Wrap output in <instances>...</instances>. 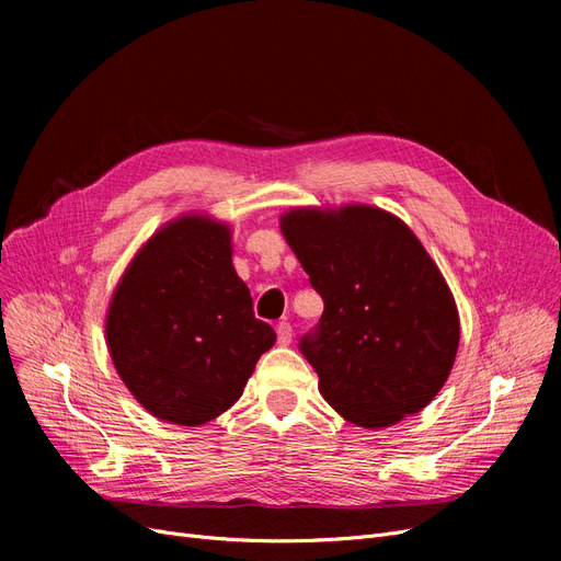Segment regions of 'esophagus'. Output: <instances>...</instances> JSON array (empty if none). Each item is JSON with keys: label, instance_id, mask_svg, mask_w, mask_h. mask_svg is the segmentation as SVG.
I'll list each match as a JSON object with an SVG mask.
<instances>
[{"label": "esophagus", "instance_id": "esophagus-1", "mask_svg": "<svg viewBox=\"0 0 561 561\" xmlns=\"http://www.w3.org/2000/svg\"><path fill=\"white\" fill-rule=\"evenodd\" d=\"M290 341H293V328L288 325V322H279V325H277V343L288 345Z\"/></svg>", "mask_w": 561, "mask_h": 561}]
</instances>
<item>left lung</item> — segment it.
I'll use <instances>...</instances> for the list:
<instances>
[{
	"instance_id": "8db88e82",
	"label": "left lung",
	"mask_w": 561,
	"mask_h": 561,
	"mask_svg": "<svg viewBox=\"0 0 561 561\" xmlns=\"http://www.w3.org/2000/svg\"><path fill=\"white\" fill-rule=\"evenodd\" d=\"M279 225L325 302L300 339L320 396L370 430L419 414L453 370L459 313L414 231L366 204L293 209Z\"/></svg>"
}]
</instances>
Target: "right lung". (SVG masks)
Wrapping results in <instances>:
<instances>
[{
  "label": "right lung",
  "mask_w": 561,
  "mask_h": 561,
  "mask_svg": "<svg viewBox=\"0 0 561 561\" xmlns=\"http://www.w3.org/2000/svg\"><path fill=\"white\" fill-rule=\"evenodd\" d=\"M275 339L233 271L229 225L206 216L161 227L129 263L106 313L125 387L152 416L186 427L239 400Z\"/></svg>",
  "instance_id": "right-lung-1"
}]
</instances>
